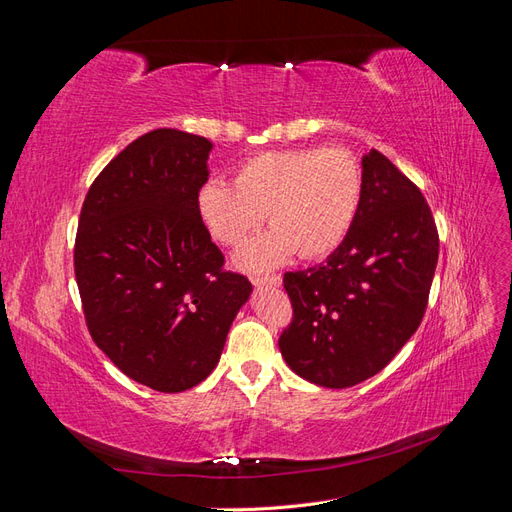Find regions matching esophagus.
Masks as SVG:
<instances>
[{"instance_id": "esophagus-1", "label": "esophagus", "mask_w": 512, "mask_h": 512, "mask_svg": "<svg viewBox=\"0 0 512 512\" xmlns=\"http://www.w3.org/2000/svg\"><path fill=\"white\" fill-rule=\"evenodd\" d=\"M254 286H280L282 284V275H252L250 277Z\"/></svg>"}]
</instances>
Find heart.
I'll use <instances>...</instances> for the list:
<instances>
[{
	"mask_svg": "<svg viewBox=\"0 0 512 512\" xmlns=\"http://www.w3.org/2000/svg\"><path fill=\"white\" fill-rule=\"evenodd\" d=\"M196 203L224 245L243 243L267 213L273 228L247 243L237 262L269 269L294 250L320 258L344 241L361 203V168L352 153L335 147L262 151L237 166L235 183L209 179Z\"/></svg>",
	"mask_w": 512,
	"mask_h": 512,
	"instance_id": "obj_1",
	"label": "heart"
}]
</instances>
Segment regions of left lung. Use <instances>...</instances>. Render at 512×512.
Returning <instances> with one entry per match:
<instances>
[{"label": "left lung", "instance_id": "obj_1", "mask_svg": "<svg viewBox=\"0 0 512 512\" xmlns=\"http://www.w3.org/2000/svg\"><path fill=\"white\" fill-rule=\"evenodd\" d=\"M438 250L425 196L371 149L344 241L320 265L284 275L292 320L280 350L288 367L327 389L376 376L425 316Z\"/></svg>", "mask_w": 512, "mask_h": 512}]
</instances>
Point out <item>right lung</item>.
I'll return each mask as SVG.
<instances>
[{
  "label": "right lung",
  "mask_w": 512,
  "mask_h": 512,
  "mask_svg": "<svg viewBox=\"0 0 512 512\" xmlns=\"http://www.w3.org/2000/svg\"><path fill=\"white\" fill-rule=\"evenodd\" d=\"M211 143L151 130L91 183L74 275L91 339L123 374L160 393L203 382L252 284L224 271L198 213Z\"/></svg>",
  "instance_id": "add662e5"
}]
</instances>
